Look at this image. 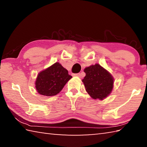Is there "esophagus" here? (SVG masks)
I'll return each mask as SVG.
<instances>
[{
  "mask_svg": "<svg viewBox=\"0 0 147 147\" xmlns=\"http://www.w3.org/2000/svg\"><path fill=\"white\" fill-rule=\"evenodd\" d=\"M74 76H78V77H80L81 76V74L80 73H76V74H74Z\"/></svg>",
  "mask_w": 147,
  "mask_h": 147,
  "instance_id": "1",
  "label": "esophagus"
}]
</instances>
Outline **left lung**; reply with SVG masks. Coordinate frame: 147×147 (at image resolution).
Here are the masks:
<instances>
[{"label":"left lung","mask_w":147,"mask_h":147,"mask_svg":"<svg viewBox=\"0 0 147 147\" xmlns=\"http://www.w3.org/2000/svg\"><path fill=\"white\" fill-rule=\"evenodd\" d=\"M86 76L82 80L86 91L92 98L103 100L113 88L114 78L106 69L96 63L84 69Z\"/></svg>","instance_id":"8db88e82"}]
</instances>
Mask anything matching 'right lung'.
<instances>
[{
    "instance_id": "1",
    "label": "right lung",
    "mask_w": 147,
    "mask_h": 147,
    "mask_svg": "<svg viewBox=\"0 0 147 147\" xmlns=\"http://www.w3.org/2000/svg\"><path fill=\"white\" fill-rule=\"evenodd\" d=\"M71 78L68 71L59 62H56L39 73L35 82V87L37 92L42 95L54 96L62 90Z\"/></svg>"
}]
</instances>
